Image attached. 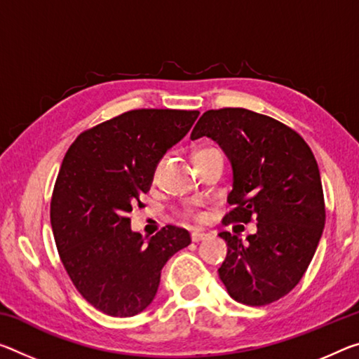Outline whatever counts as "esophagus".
<instances>
[{
	"instance_id": "obj_1",
	"label": "esophagus",
	"mask_w": 359,
	"mask_h": 359,
	"mask_svg": "<svg viewBox=\"0 0 359 359\" xmlns=\"http://www.w3.org/2000/svg\"><path fill=\"white\" fill-rule=\"evenodd\" d=\"M208 236H209L208 233H204V231H193L191 233V241L193 243H200L203 240H206Z\"/></svg>"
}]
</instances>
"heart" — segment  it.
I'll return each mask as SVG.
<instances>
[{
  "label": "heart",
  "instance_id": "1",
  "mask_svg": "<svg viewBox=\"0 0 359 359\" xmlns=\"http://www.w3.org/2000/svg\"><path fill=\"white\" fill-rule=\"evenodd\" d=\"M210 150H215V149H203V150H198L196 153H203V151H210ZM195 153V155H196ZM191 217L195 219V220H201L203 219V214H200V212H195V214H191Z\"/></svg>",
  "mask_w": 359,
  "mask_h": 359
}]
</instances>
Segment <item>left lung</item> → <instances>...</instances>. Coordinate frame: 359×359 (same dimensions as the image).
Here are the masks:
<instances>
[{
	"label": "left lung",
	"instance_id": "8db88e82",
	"mask_svg": "<svg viewBox=\"0 0 359 359\" xmlns=\"http://www.w3.org/2000/svg\"><path fill=\"white\" fill-rule=\"evenodd\" d=\"M203 135L231 164L233 209L224 220L257 224L246 241L219 233L229 248L219 276L236 302L269 305L297 286L321 240L326 210L318 163L295 130L246 108L203 113L190 139Z\"/></svg>",
	"mask_w": 359,
	"mask_h": 359
}]
</instances>
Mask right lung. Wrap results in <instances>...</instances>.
I'll use <instances>...</instances> for the list:
<instances>
[{
  "label": "right lung",
  "instance_id": "obj_1",
  "mask_svg": "<svg viewBox=\"0 0 359 359\" xmlns=\"http://www.w3.org/2000/svg\"><path fill=\"white\" fill-rule=\"evenodd\" d=\"M198 115L126 111L79 134L62 161L50 201L57 251L78 292L107 315L144 311L158 292L163 266L191 243L190 233L174 225L145 240L130 230L128 215Z\"/></svg>",
  "mask_w": 359,
  "mask_h": 359
}]
</instances>
